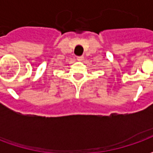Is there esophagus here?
Listing matches in <instances>:
<instances>
[{
  "label": "esophagus",
  "mask_w": 153,
  "mask_h": 153,
  "mask_svg": "<svg viewBox=\"0 0 153 153\" xmlns=\"http://www.w3.org/2000/svg\"><path fill=\"white\" fill-rule=\"evenodd\" d=\"M83 56H78L77 57V60H79V61H82V60H83Z\"/></svg>",
  "instance_id": "1"
}]
</instances>
